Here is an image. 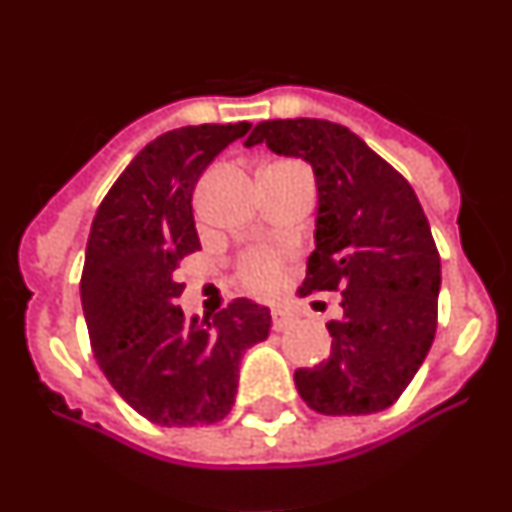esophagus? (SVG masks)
<instances>
[{
    "instance_id": "1",
    "label": "esophagus",
    "mask_w": 512,
    "mask_h": 512,
    "mask_svg": "<svg viewBox=\"0 0 512 512\" xmlns=\"http://www.w3.org/2000/svg\"><path fill=\"white\" fill-rule=\"evenodd\" d=\"M295 312L287 310V307H274L271 310V323H274V330H284L295 323Z\"/></svg>"
}]
</instances>
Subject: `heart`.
<instances>
[{
	"mask_svg": "<svg viewBox=\"0 0 512 512\" xmlns=\"http://www.w3.org/2000/svg\"><path fill=\"white\" fill-rule=\"evenodd\" d=\"M287 251L277 246H253L241 253L235 277L251 295H274L282 284Z\"/></svg>",
	"mask_w": 512,
	"mask_h": 512,
	"instance_id": "b5f03b06",
	"label": "heart"
}]
</instances>
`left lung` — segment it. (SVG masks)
<instances>
[{
	"label": "left lung",
	"instance_id": "left-lung-1",
	"mask_svg": "<svg viewBox=\"0 0 512 512\" xmlns=\"http://www.w3.org/2000/svg\"><path fill=\"white\" fill-rule=\"evenodd\" d=\"M259 143L305 158L318 182L315 251L300 295L341 292L328 361L297 369V392L323 415L390 408L436 336L441 256L428 217L408 179L343 125L269 120L246 140Z\"/></svg>",
	"mask_w": 512,
	"mask_h": 512
}]
</instances>
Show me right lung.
<instances>
[{"instance_id": "right-lung-1", "label": "right lung", "mask_w": 512, "mask_h": 512, "mask_svg": "<svg viewBox=\"0 0 512 512\" xmlns=\"http://www.w3.org/2000/svg\"><path fill=\"white\" fill-rule=\"evenodd\" d=\"M251 122L189 125L148 143L94 215L81 305L94 359L117 395L156 425H210L230 413L246 348L271 315L233 300L212 320L184 318L176 269L200 251L192 192L202 171Z\"/></svg>"}]
</instances>
